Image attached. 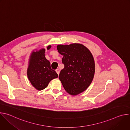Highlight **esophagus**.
<instances>
[{
	"label": "esophagus",
	"instance_id": "obj_1",
	"mask_svg": "<svg viewBox=\"0 0 130 130\" xmlns=\"http://www.w3.org/2000/svg\"><path fill=\"white\" fill-rule=\"evenodd\" d=\"M55 71H56V72H57V73H58V75H59V73H60V70L59 69H56L55 70Z\"/></svg>",
	"mask_w": 130,
	"mask_h": 130
}]
</instances>
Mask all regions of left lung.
Wrapping results in <instances>:
<instances>
[{"label":"left lung","mask_w":130,"mask_h":130,"mask_svg":"<svg viewBox=\"0 0 130 130\" xmlns=\"http://www.w3.org/2000/svg\"><path fill=\"white\" fill-rule=\"evenodd\" d=\"M57 49L63 55L64 68L59 76L65 90L71 95H77L85 90L93 79L95 62L90 51L80 44L59 45Z\"/></svg>","instance_id":"obj_1"}]
</instances>
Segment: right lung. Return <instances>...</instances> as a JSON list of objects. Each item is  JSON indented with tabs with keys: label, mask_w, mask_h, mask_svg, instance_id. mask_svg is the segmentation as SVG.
Masks as SVG:
<instances>
[{
	"label": "right lung",
	"mask_w": 130,
	"mask_h": 130,
	"mask_svg": "<svg viewBox=\"0 0 130 130\" xmlns=\"http://www.w3.org/2000/svg\"><path fill=\"white\" fill-rule=\"evenodd\" d=\"M51 47L48 46L47 49ZM45 49L33 52L27 70L28 78L31 84L39 90L46 88L51 80L58 77L57 73L51 69L50 62L45 58Z\"/></svg>",
	"instance_id": "obj_1"
}]
</instances>
